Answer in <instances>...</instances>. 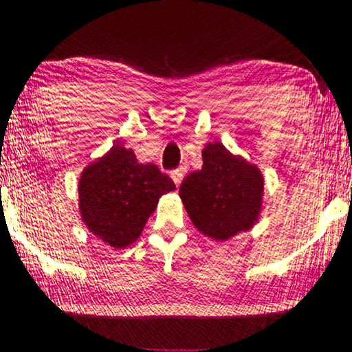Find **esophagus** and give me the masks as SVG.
<instances>
[{
	"mask_svg": "<svg viewBox=\"0 0 352 352\" xmlns=\"http://www.w3.org/2000/svg\"><path fill=\"white\" fill-rule=\"evenodd\" d=\"M183 176H184V169L183 168L173 169V171H171V179L175 181L176 186H179V183L183 181Z\"/></svg>",
	"mask_w": 352,
	"mask_h": 352,
	"instance_id": "1",
	"label": "esophagus"
}]
</instances>
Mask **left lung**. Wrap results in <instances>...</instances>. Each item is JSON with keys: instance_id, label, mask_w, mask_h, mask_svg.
<instances>
[{"instance_id": "obj_1", "label": "left lung", "mask_w": 352, "mask_h": 352, "mask_svg": "<svg viewBox=\"0 0 352 352\" xmlns=\"http://www.w3.org/2000/svg\"><path fill=\"white\" fill-rule=\"evenodd\" d=\"M201 156L203 168L184 177L179 196L203 235L228 240L258 220L262 173L243 157L233 156L221 142L206 144Z\"/></svg>"}]
</instances>
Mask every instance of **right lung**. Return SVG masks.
<instances>
[{"label":"right lung","instance_id":"add662e5","mask_svg":"<svg viewBox=\"0 0 352 352\" xmlns=\"http://www.w3.org/2000/svg\"><path fill=\"white\" fill-rule=\"evenodd\" d=\"M175 188L156 164H141L134 151L116 144L82 173V220L111 247L124 248L138 240L161 196Z\"/></svg>","mask_w":352,"mask_h":352}]
</instances>
